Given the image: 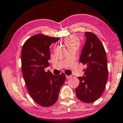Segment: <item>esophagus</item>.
Here are the masks:
<instances>
[{
  "label": "esophagus",
  "instance_id": "obj_1",
  "mask_svg": "<svg viewBox=\"0 0 123 123\" xmlns=\"http://www.w3.org/2000/svg\"><path fill=\"white\" fill-rule=\"evenodd\" d=\"M66 78H67V79H70L71 78V76L70 75H66Z\"/></svg>",
  "mask_w": 123,
  "mask_h": 123
}]
</instances>
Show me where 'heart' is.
<instances>
[{
    "label": "heart",
    "mask_w": 123,
    "mask_h": 123,
    "mask_svg": "<svg viewBox=\"0 0 123 123\" xmlns=\"http://www.w3.org/2000/svg\"><path fill=\"white\" fill-rule=\"evenodd\" d=\"M65 44L67 48L72 47L78 48L79 46V40L76 37H70L65 39Z\"/></svg>",
    "instance_id": "heart-1"
}]
</instances>
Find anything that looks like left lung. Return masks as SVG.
<instances>
[{
  "label": "left lung",
  "mask_w": 123,
  "mask_h": 123,
  "mask_svg": "<svg viewBox=\"0 0 123 123\" xmlns=\"http://www.w3.org/2000/svg\"><path fill=\"white\" fill-rule=\"evenodd\" d=\"M86 42L79 61L86 65L83 77H78L80 83L75 89L78 99L90 103L98 100L105 88L108 77L107 59L103 44L94 33L85 34Z\"/></svg>",
  "instance_id": "1"
}]
</instances>
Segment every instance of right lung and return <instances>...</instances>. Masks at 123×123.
<instances>
[{
	"mask_svg": "<svg viewBox=\"0 0 123 123\" xmlns=\"http://www.w3.org/2000/svg\"><path fill=\"white\" fill-rule=\"evenodd\" d=\"M59 39L35 34L26 40L21 52L22 70L26 88L33 100L44 107L56 102L60 88L65 81L63 73L55 75L44 70L50 65V45Z\"/></svg>",
	"mask_w": 123,
	"mask_h": 123,
	"instance_id": "right-lung-1",
	"label": "right lung"
}]
</instances>
